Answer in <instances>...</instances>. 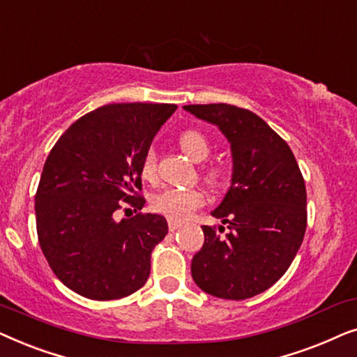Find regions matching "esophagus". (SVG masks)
Instances as JSON below:
<instances>
[{"label":"esophagus","instance_id":"1","mask_svg":"<svg viewBox=\"0 0 357 357\" xmlns=\"http://www.w3.org/2000/svg\"><path fill=\"white\" fill-rule=\"evenodd\" d=\"M183 226L182 221H177V219H169V229L170 231H177V229H180Z\"/></svg>","mask_w":357,"mask_h":357}]
</instances>
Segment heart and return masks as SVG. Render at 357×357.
<instances>
[{
	"label": "heart",
	"instance_id": "1",
	"mask_svg": "<svg viewBox=\"0 0 357 357\" xmlns=\"http://www.w3.org/2000/svg\"><path fill=\"white\" fill-rule=\"evenodd\" d=\"M178 144L185 154L195 162H202L211 153V143L202 131L188 130L183 131L178 138ZM141 175L144 180H154L155 177V158L153 151L144 155L143 164H141ZM206 177L211 182L219 180V170L208 169ZM204 203V197L199 190H178L167 188L153 198V208L160 214L172 219H185L192 214L195 209Z\"/></svg>",
	"mask_w": 357,
	"mask_h": 357
}]
</instances>
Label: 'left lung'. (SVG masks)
<instances>
[{
	"label": "left lung",
	"mask_w": 357,
	"mask_h": 357,
	"mask_svg": "<svg viewBox=\"0 0 357 357\" xmlns=\"http://www.w3.org/2000/svg\"><path fill=\"white\" fill-rule=\"evenodd\" d=\"M183 109L218 126L232 155L231 187L211 211L229 231L221 236L202 227L204 243L192 260L193 281L214 297L248 299L284 275L304 241V178L286 141L253 112L227 104Z\"/></svg>",
	"instance_id": "8db88e82"
}]
</instances>
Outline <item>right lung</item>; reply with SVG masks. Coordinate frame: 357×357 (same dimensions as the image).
<instances>
[{
  "label": "right lung",
  "mask_w": 357,
  "mask_h": 357,
  "mask_svg": "<svg viewBox=\"0 0 357 357\" xmlns=\"http://www.w3.org/2000/svg\"><path fill=\"white\" fill-rule=\"evenodd\" d=\"M174 104H109L68 128L48 154L36 195L38 243L66 287L94 301L144 286L151 252L169 232L160 214L116 221L121 199L141 209V164Z\"/></svg>",
  "instance_id": "obj_1"
}]
</instances>
